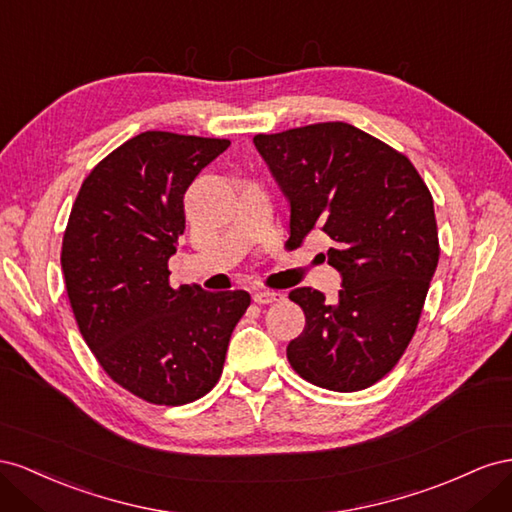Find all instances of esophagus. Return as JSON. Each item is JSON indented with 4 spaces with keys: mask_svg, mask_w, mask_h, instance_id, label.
<instances>
[{
    "mask_svg": "<svg viewBox=\"0 0 512 512\" xmlns=\"http://www.w3.org/2000/svg\"><path fill=\"white\" fill-rule=\"evenodd\" d=\"M253 300L257 304H272V302H279L283 300V294L281 291H270V289H257L253 294Z\"/></svg>",
    "mask_w": 512,
    "mask_h": 512,
    "instance_id": "1",
    "label": "esophagus"
}]
</instances>
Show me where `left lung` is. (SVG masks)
<instances>
[{"label":"left lung","instance_id":"1","mask_svg":"<svg viewBox=\"0 0 512 512\" xmlns=\"http://www.w3.org/2000/svg\"><path fill=\"white\" fill-rule=\"evenodd\" d=\"M253 143L289 201V240L328 233V264L343 279L337 300L291 291L306 326L287 360L319 388H369L410 345L440 259L429 188L410 158L345 122Z\"/></svg>","mask_w":512,"mask_h":512}]
</instances>
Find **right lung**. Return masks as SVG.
<instances>
[{"instance_id":"add662e5","label":"right lung","mask_w":512,"mask_h":512,"mask_svg":"<svg viewBox=\"0 0 512 512\" xmlns=\"http://www.w3.org/2000/svg\"><path fill=\"white\" fill-rule=\"evenodd\" d=\"M229 143L145 130L92 169L68 218L62 272L77 326L113 382L148 403L208 394L251 304L242 289L169 285L184 193Z\"/></svg>"}]
</instances>
